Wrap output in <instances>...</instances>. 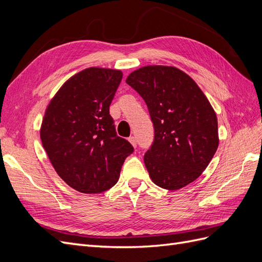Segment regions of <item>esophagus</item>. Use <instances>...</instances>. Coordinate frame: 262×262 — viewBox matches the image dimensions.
I'll use <instances>...</instances> for the list:
<instances>
[{
    "label": "esophagus",
    "mask_w": 262,
    "mask_h": 262,
    "mask_svg": "<svg viewBox=\"0 0 262 262\" xmlns=\"http://www.w3.org/2000/svg\"><path fill=\"white\" fill-rule=\"evenodd\" d=\"M129 142L132 144L133 147H137V139H136V138H134V137H130V138H129Z\"/></svg>",
    "instance_id": "34e87169"
}]
</instances>
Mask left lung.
<instances>
[{"label": "left lung", "mask_w": 262, "mask_h": 262, "mask_svg": "<svg viewBox=\"0 0 262 262\" xmlns=\"http://www.w3.org/2000/svg\"><path fill=\"white\" fill-rule=\"evenodd\" d=\"M125 82L144 99L154 142L144 155L149 178L178 190L200 177L219 146L217 118L198 84L175 67L146 66Z\"/></svg>", "instance_id": "1"}]
</instances>
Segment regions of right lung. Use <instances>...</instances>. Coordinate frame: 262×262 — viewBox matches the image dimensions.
I'll use <instances>...</instances> for the list:
<instances>
[{
  "instance_id": "right-lung-1",
  "label": "right lung",
  "mask_w": 262,
  "mask_h": 262,
  "mask_svg": "<svg viewBox=\"0 0 262 262\" xmlns=\"http://www.w3.org/2000/svg\"><path fill=\"white\" fill-rule=\"evenodd\" d=\"M122 80L120 70L87 68L55 93L46 108L40 139L54 170L83 193H100L117 184L133 152L118 137L109 115Z\"/></svg>"
}]
</instances>
